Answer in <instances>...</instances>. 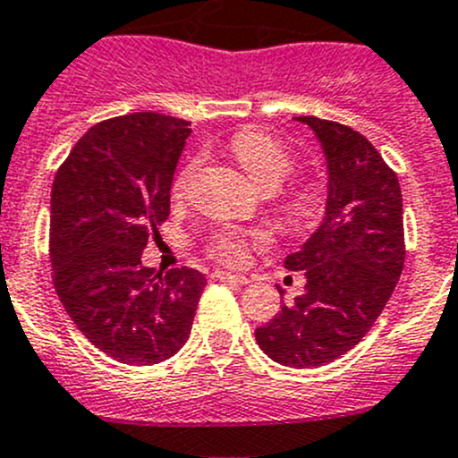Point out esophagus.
<instances>
[{"label": "esophagus", "mask_w": 458, "mask_h": 458, "mask_svg": "<svg viewBox=\"0 0 458 458\" xmlns=\"http://www.w3.org/2000/svg\"><path fill=\"white\" fill-rule=\"evenodd\" d=\"M212 276L219 281H234V284H250L246 275H237V272H225V270H215Z\"/></svg>", "instance_id": "34e87169"}]
</instances>
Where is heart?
<instances>
[{
    "label": "heart",
    "mask_w": 458,
    "mask_h": 458,
    "mask_svg": "<svg viewBox=\"0 0 458 458\" xmlns=\"http://www.w3.org/2000/svg\"><path fill=\"white\" fill-rule=\"evenodd\" d=\"M230 150H233L234 159L242 164V168L250 174L252 182L259 188L267 191V188H279L285 179L293 174L294 159L293 152L285 148L284 141L276 137L267 135L263 131H239L230 141ZM197 168H199V159H191L182 170H179L177 179L173 183V195L182 197L191 186L192 177H195ZM315 210V197L310 192H299L293 199V212L297 216H308ZM263 234H252V242H263ZM250 239L239 230H224L216 234L210 243L212 255L219 257L225 263H242L246 259V246Z\"/></svg>",
    "instance_id": "obj_1"
}]
</instances>
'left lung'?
Here are the masks:
<instances>
[{"label": "left lung", "instance_id": "1", "mask_svg": "<svg viewBox=\"0 0 458 458\" xmlns=\"http://www.w3.org/2000/svg\"><path fill=\"white\" fill-rule=\"evenodd\" d=\"M294 119L312 128L326 155V216L285 257L288 270L306 272V293L255 336L272 361L303 370L335 361L368 335L403 270L405 239L399 179L377 148L344 123Z\"/></svg>", "mask_w": 458, "mask_h": 458}]
</instances>
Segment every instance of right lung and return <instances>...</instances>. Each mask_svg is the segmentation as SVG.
<instances>
[{
	"mask_svg": "<svg viewBox=\"0 0 458 458\" xmlns=\"http://www.w3.org/2000/svg\"><path fill=\"white\" fill-rule=\"evenodd\" d=\"M191 123L135 113L97 123L59 165L50 192V263L59 301L95 348L152 366L182 350L206 276L141 263L170 215Z\"/></svg>",
	"mask_w": 458,
	"mask_h": 458,
	"instance_id": "add662e5",
	"label": "right lung"
}]
</instances>
